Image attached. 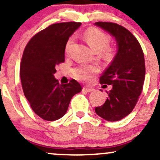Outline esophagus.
<instances>
[{
    "label": "esophagus",
    "mask_w": 160,
    "mask_h": 160,
    "mask_svg": "<svg viewBox=\"0 0 160 160\" xmlns=\"http://www.w3.org/2000/svg\"><path fill=\"white\" fill-rule=\"evenodd\" d=\"M82 90L86 92H93L95 90L94 89H92V88H88V87H83L82 88Z\"/></svg>",
    "instance_id": "34e87169"
}]
</instances>
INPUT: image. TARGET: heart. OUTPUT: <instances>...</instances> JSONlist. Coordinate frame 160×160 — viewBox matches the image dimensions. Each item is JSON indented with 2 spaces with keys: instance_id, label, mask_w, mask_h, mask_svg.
<instances>
[{
  "instance_id": "obj_1",
  "label": "heart",
  "mask_w": 160,
  "mask_h": 160,
  "mask_svg": "<svg viewBox=\"0 0 160 160\" xmlns=\"http://www.w3.org/2000/svg\"><path fill=\"white\" fill-rule=\"evenodd\" d=\"M83 38L87 42L89 47L94 51L99 52L105 48L111 42V37L97 28H89L84 32ZM74 42V37L71 36L67 40L65 51L69 53ZM107 56H112V49L108 48L105 50ZM98 71V68L95 65H82L74 70L75 78L84 82H89L94 78V75Z\"/></svg>"
}]
</instances>
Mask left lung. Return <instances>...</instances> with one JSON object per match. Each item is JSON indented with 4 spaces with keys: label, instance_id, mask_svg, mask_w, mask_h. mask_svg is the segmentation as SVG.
<instances>
[{
    "label": "left lung",
    "instance_id": "obj_1",
    "mask_svg": "<svg viewBox=\"0 0 160 160\" xmlns=\"http://www.w3.org/2000/svg\"><path fill=\"white\" fill-rule=\"evenodd\" d=\"M95 24L115 37L118 46L111 65L100 77V84L113 88L107 92L108 97L103 105L95 108V113L108 121H118L133 111L143 89L144 52L136 38L126 28L108 22Z\"/></svg>",
    "mask_w": 160,
    "mask_h": 160
}]
</instances>
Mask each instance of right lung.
<instances>
[{
  "label": "right lung",
  "instance_id": "right-lung-1",
  "mask_svg": "<svg viewBox=\"0 0 160 160\" xmlns=\"http://www.w3.org/2000/svg\"><path fill=\"white\" fill-rule=\"evenodd\" d=\"M81 23H55L34 35L24 49L20 78L25 98L40 118L54 121L65 114L73 96L82 90L78 81L59 83L53 74L56 66L65 62V48L69 37Z\"/></svg>",
  "mask_w": 160,
  "mask_h": 160
}]
</instances>
